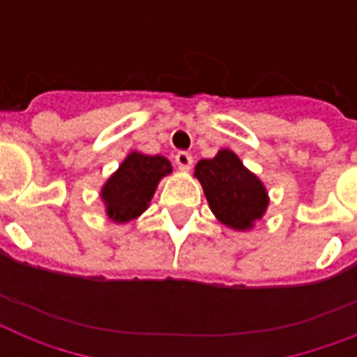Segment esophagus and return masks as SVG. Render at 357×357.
<instances>
[{
	"label": "esophagus",
	"instance_id": "34e87169",
	"mask_svg": "<svg viewBox=\"0 0 357 357\" xmlns=\"http://www.w3.org/2000/svg\"><path fill=\"white\" fill-rule=\"evenodd\" d=\"M176 165H178L181 170H189L190 165H192V155L187 153V151H178V153H176Z\"/></svg>",
	"mask_w": 357,
	"mask_h": 357
}]
</instances>
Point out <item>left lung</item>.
Segmentation results:
<instances>
[{
	"label": "left lung",
	"mask_w": 357,
	"mask_h": 357,
	"mask_svg": "<svg viewBox=\"0 0 357 357\" xmlns=\"http://www.w3.org/2000/svg\"><path fill=\"white\" fill-rule=\"evenodd\" d=\"M195 176L215 217L228 228L244 231L265 215L268 206L265 185L231 150H220L213 159L198 161Z\"/></svg>",
	"instance_id": "8db88e82"
}]
</instances>
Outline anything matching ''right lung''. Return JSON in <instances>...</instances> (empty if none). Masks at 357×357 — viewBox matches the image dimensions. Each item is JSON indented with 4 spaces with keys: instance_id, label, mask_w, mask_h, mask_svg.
<instances>
[{
    "instance_id": "add662e5",
    "label": "right lung",
    "mask_w": 357,
    "mask_h": 357,
    "mask_svg": "<svg viewBox=\"0 0 357 357\" xmlns=\"http://www.w3.org/2000/svg\"><path fill=\"white\" fill-rule=\"evenodd\" d=\"M170 172L172 167L167 157L131 151L103 185L102 198L109 218L114 222H129L139 217L150 206L159 179Z\"/></svg>"
}]
</instances>
